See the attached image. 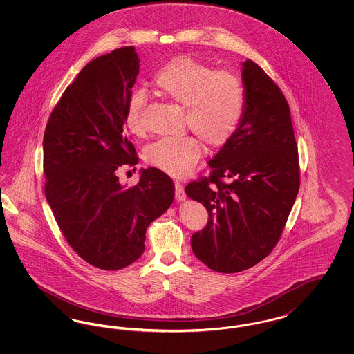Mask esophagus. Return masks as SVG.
<instances>
[{
    "label": "esophagus",
    "mask_w": 354,
    "mask_h": 354,
    "mask_svg": "<svg viewBox=\"0 0 354 354\" xmlns=\"http://www.w3.org/2000/svg\"><path fill=\"white\" fill-rule=\"evenodd\" d=\"M175 198L178 202H183L185 199V188L180 182H175Z\"/></svg>",
    "instance_id": "1"
}]
</instances>
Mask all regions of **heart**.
Instances as JSON below:
<instances>
[{"mask_svg": "<svg viewBox=\"0 0 354 354\" xmlns=\"http://www.w3.org/2000/svg\"><path fill=\"white\" fill-rule=\"evenodd\" d=\"M153 88L185 107V123L209 149L224 147L236 131L245 109L240 78L227 70H215L189 55H179L152 74ZM146 95L133 91L126 103L124 124L131 134L143 133ZM202 145L194 136L160 138L145 150V160L174 178H183L202 158Z\"/></svg>", "mask_w": 354, "mask_h": 354, "instance_id": "obj_1", "label": "heart"}]
</instances>
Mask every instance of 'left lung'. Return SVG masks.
<instances>
[{"mask_svg":"<svg viewBox=\"0 0 354 354\" xmlns=\"http://www.w3.org/2000/svg\"><path fill=\"white\" fill-rule=\"evenodd\" d=\"M245 109L230 142L208 162L209 176L185 185L208 223L191 237L209 270L235 273L276 247L300 188L299 152L283 91L251 59L241 71Z\"/></svg>","mask_w":354,"mask_h":354,"instance_id":"8db88e82","label":"left lung"}]
</instances>
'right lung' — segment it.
Returning a JSON list of instances; mask_svg holds the SVG:
<instances>
[{
    "label": "right lung",
    "mask_w": 354,
    "mask_h": 354,
    "mask_svg": "<svg viewBox=\"0 0 354 354\" xmlns=\"http://www.w3.org/2000/svg\"><path fill=\"white\" fill-rule=\"evenodd\" d=\"M139 73L134 46L90 61L68 86L44 135L45 195L70 247L100 270H122L145 251L146 230L169 209L167 174L142 169L136 185L117 171L138 156L124 134L126 103Z\"/></svg>",
    "instance_id": "obj_1"
}]
</instances>
